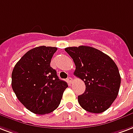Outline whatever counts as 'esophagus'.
<instances>
[{"instance_id":"obj_1","label":"esophagus","mask_w":133,"mask_h":133,"mask_svg":"<svg viewBox=\"0 0 133 133\" xmlns=\"http://www.w3.org/2000/svg\"><path fill=\"white\" fill-rule=\"evenodd\" d=\"M67 81H68V84L70 85L72 83V78H71V77H68V79H67Z\"/></svg>"}]
</instances>
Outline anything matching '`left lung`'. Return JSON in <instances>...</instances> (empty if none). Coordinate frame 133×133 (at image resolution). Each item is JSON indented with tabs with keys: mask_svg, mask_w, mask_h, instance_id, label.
I'll return each mask as SVG.
<instances>
[{
	"mask_svg": "<svg viewBox=\"0 0 133 133\" xmlns=\"http://www.w3.org/2000/svg\"><path fill=\"white\" fill-rule=\"evenodd\" d=\"M65 51L75 64L74 75L86 85L84 93L78 96L80 106L91 113L106 111L120 88L121 76L116 63L109 56L91 46H71Z\"/></svg>",
	"mask_w": 133,
	"mask_h": 133,
	"instance_id": "8db88e82",
	"label": "left lung"
}]
</instances>
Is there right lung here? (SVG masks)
Instances as JSON below:
<instances>
[{
	"instance_id": "obj_1",
	"label": "right lung",
	"mask_w": 133,
	"mask_h": 133,
	"mask_svg": "<svg viewBox=\"0 0 133 133\" xmlns=\"http://www.w3.org/2000/svg\"><path fill=\"white\" fill-rule=\"evenodd\" d=\"M56 47L40 46L27 51L15 65L12 87L18 100L29 111L46 114L59 105L68 86L50 66Z\"/></svg>"
}]
</instances>
